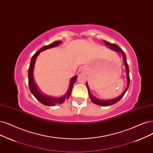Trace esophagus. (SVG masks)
<instances>
[{"label": "esophagus", "mask_w": 153, "mask_h": 153, "mask_svg": "<svg viewBox=\"0 0 153 153\" xmlns=\"http://www.w3.org/2000/svg\"><path fill=\"white\" fill-rule=\"evenodd\" d=\"M81 71H82V68H81Z\"/></svg>", "instance_id": "34e87169"}]
</instances>
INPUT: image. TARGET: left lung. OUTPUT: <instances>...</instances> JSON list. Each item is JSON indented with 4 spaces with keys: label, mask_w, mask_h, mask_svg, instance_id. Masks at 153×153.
I'll use <instances>...</instances> for the list:
<instances>
[{
    "label": "left lung",
    "mask_w": 153,
    "mask_h": 153,
    "mask_svg": "<svg viewBox=\"0 0 153 153\" xmlns=\"http://www.w3.org/2000/svg\"><path fill=\"white\" fill-rule=\"evenodd\" d=\"M104 43H105L106 46H109V48L110 50H112L115 51L116 52L118 53H120L122 54V59H123V63H124V65H125L126 67V75H127V87L126 88V89L124 90L123 92L120 94L118 96V97L114 98H111V99H100L98 98L97 97H94V96L90 92V90L88 86V84L86 82V87L88 88V94H89V97L91 99V101L93 103H94L96 105H98L100 106H110V105H114L116 103H117L118 101H120L122 97L124 96V94H126V91H127V89L128 88L129 86V84H130V77H129V70H128V65L127 64V59H126V55L125 52H123V51L118 46V45H115V44H111L109 42H106L103 40Z\"/></svg>",
    "instance_id": "left-lung-1"
}]
</instances>
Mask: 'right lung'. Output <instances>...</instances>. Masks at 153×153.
<instances>
[{
  "label": "right lung",
  "mask_w": 153,
  "mask_h": 153,
  "mask_svg": "<svg viewBox=\"0 0 153 153\" xmlns=\"http://www.w3.org/2000/svg\"><path fill=\"white\" fill-rule=\"evenodd\" d=\"M62 43V41H55L52 43H51L48 45H46V46H44L42 48H41L32 56L30 65L29 67V69H28V84H29V89L30 90V91L37 100H38L39 102L42 103L43 105L46 106H55L56 105H60L63 103L66 100L69 99L71 94L73 85L74 84L77 80V76L76 75L74 76H73L71 79L69 87H68L67 91L63 94L56 96L43 91L42 90L38 87L36 82L35 81V79H34V68H35V64L36 58L39 55V54L45 50L52 48L58 46V45H59Z\"/></svg>",
  "instance_id": "1"
}]
</instances>
